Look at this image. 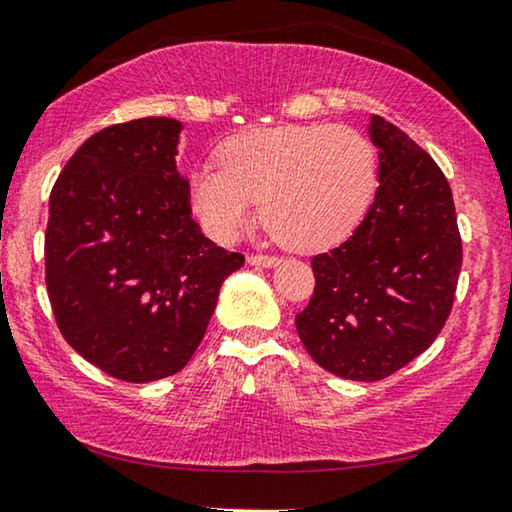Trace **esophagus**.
<instances>
[{
	"mask_svg": "<svg viewBox=\"0 0 512 512\" xmlns=\"http://www.w3.org/2000/svg\"><path fill=\"white\" fill-rule=\"evenodd\" d=\"M248 264H253V266H276V264H280V257H276V255H248Z\"/></svg>",
	"mask_w": 512,
	"mask_h": 512,
	"instance_id": "34e87169",
	"label": "esophagus"
}]
</instances>
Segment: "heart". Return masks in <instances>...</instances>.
Wrapping results in <instances>:
<instances>
[{
  "instance_id": "heart-1",
  "label": "heart",
  "mask_w": 512,
  "mask_h": 512,
  "mask_svg": "<svg viewBox=\"0 0 512 512\" xmlns=\"http://www.w3.org/2000/svg\"><path fill=\"white\" fill-rule=\"evenodd\" d=\"M220 167L190 174V200L218 241H232L255 216L280 243L322 250L345 239L372 200L377 156L349 126L285 124L253 128L227 140Z\"/></svg>"
}]
</instances>
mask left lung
<instances>
[{"instance_id": "1", "label": "left lung", "mask_w": 512, "mask_h": 512, "mask_svg": "<svg viewBox=\"0 0 512 512\" xmlns=\"http://www.w3.org/2000/svg\"><path fill=\"white\" fill-rule=\"evenodd\" d=\"M375 202L345 243L312 257L315 292L296 331L342 379L391 377L432 345L453 310L462 239L441 167L391 121L372 117Z\"/></svg>"}]
</instances>
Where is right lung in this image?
Returning <instances> with one entry per match:
<instances>
[{"label":"right lung","mask_w":512,"mask_h":512,"mask_svg":"<svg viewBox=\"0 0 512 512\" xmlns=\"http://www.w3.org/2000/svg\"><path fill=\"white\" fill-rule=\"evenodd\" d=\"M179 133L170 117L103 128L68 158L50 193L52 315L75 352L131 384L186 368L220 285L246 262L193 220Z\"/></svg>","instance_id":"obj_1"}]
</instances>
